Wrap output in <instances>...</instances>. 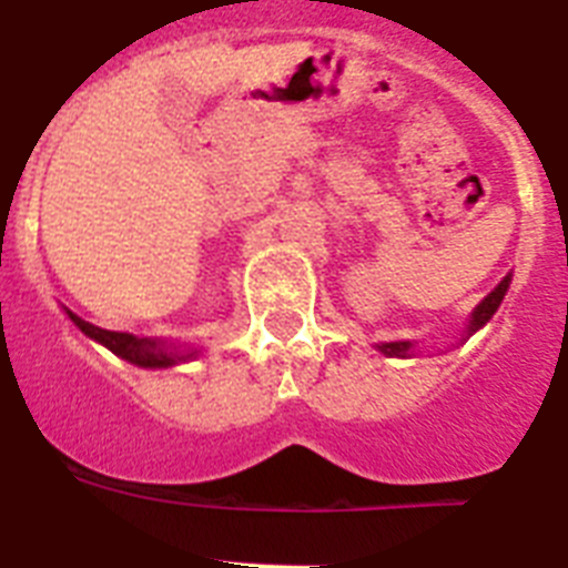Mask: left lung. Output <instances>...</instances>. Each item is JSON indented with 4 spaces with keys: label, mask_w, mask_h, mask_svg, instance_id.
Segmentation results:
<instances>
[{
    "label": "left lung",
    "mask_w": 568,
    "mask_h": 568,
    "mask_svg": "<svg viewBox=\"0 0 568 568\" xmlns=\"http://www.w3.org/2000/svg\"><path fill=\"white\" fill-rule=\"evenodd\" d=\"M508 283H511V280H508V276H505L503 283H499L497 288H494V292H490L488 297H485L483 303H479V306H476L474 317H470V326H468V332H476V328H479V326H485V323L490 321V314L497 312V308H499V303H503V297H505V292H508ZM409 346H413V343H407V341H398V343H381L378 349L384 352V355L404 357V355H407V352H409Z\"/></svg>",
    "instance_id": "8db88e82"
}]
</instances>
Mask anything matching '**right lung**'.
Wrapping results in <instances>:
<instances>
[{
	"label": "right lung",
	"mask_w": 568,
	"mask_h": 568,
	"mask_svg": "<svg viewBox=\"0 0 568 568\" xmlns=\"http://www.w3.org/2000/svg\"><path fill=\"white\" fill-rule=\"evenodd\" d=\"M69 317L78 323V328L83 332V335L94 337V341L103 343L106 349H112L114 355H121L123 361H130V364L155 369V366H173L179 364V361H184V355H179L175 346H164L161 341H146V337L126 335V332H109V328H100V326H92V323L80 321L78 314H71V312ZM190 355H193V352H190Z\"/></svg>",
	"instance_id": "obj_1"
}]
</instances>
